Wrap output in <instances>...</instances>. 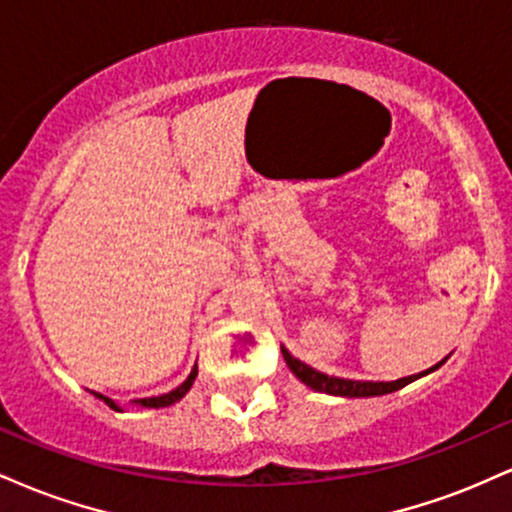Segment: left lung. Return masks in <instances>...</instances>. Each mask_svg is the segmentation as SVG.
I'll return each instance as SVG.
<instances>
[{
    "label": "left lung",
    "instance_id": "1",
    "mask_svg": "<svg viewBox=\"0 0 512 512\" xmlns=\"http://www.w3.org/2000/svg\"><path fill=\"white\" fill-rule=\"evenodd\" d=\"M281 356H284L286 366L291 368V373L301 380L303 385H308L310 390L315 392H325V395H337V397H380V395H390V392L402 390L404 385L414 383V380L424 378V375L433 373L448 361V356L443 361H438L436 366H431L428 370H421V373L409 375V378H399V380H390V383H373V380H346V378H334V375L320 373V370L310 368L308 363L298 361L296 356L289 354L286 346H281Z\"/></svg>",
    "mask_w": 512,
    "mask_h": 512
}]
</instances>
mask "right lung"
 Wrapping results in <instances>:
<instances>
[{"label": "right lung", "instance_id": "add662e5", "mask_svg": "<svg viewBox=\"0 0 512 512\" xmlns=\"http://www.w3.org/2000/svg\"><path fill=\"white\" fill-rule=\"evenodd\" d=\"M195 378H197V363H195V368L190 370V375H187V378H185V383L175 387V390H170V392H166V395H158V397H144V399H134L132 404H137V407H146V409H161V407H170V404H175V402H178V399H182V397L187 395V392H190V387H192V383H195ZM93 395H96L98 399H103V402L108 404L110 409H115V411H122V407H120V404L115 402V399L105 397V395H101V392H93Z\"/></svg>", "mask_w": 512, "mask_h": 512}]
</instances>
